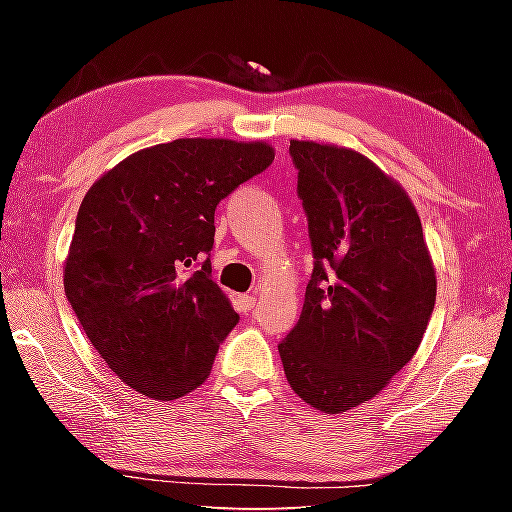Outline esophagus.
I'll return each mask as SVG.
<instances>
[{
	"label": "esophagus",
	"mask_w": 512,
	"mask_h": 512,
	"mask_svg": "<svg viewBox=\"0 0 512 512\" xmlns=\"http://www.w3.org/2000/svg\"><path fill=\"white\" fill-rule=\"evenodd\" d=\"M253 307H255V296H250V293L239 296V309L241 311H250Z\"/></svg>",
	"instance_id": "34e87169"
}]
</instances>
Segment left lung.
<instances>
[{
    "label": "left lung",
    "instance_id": "1",
    "mask_svg": "<svg viewBox=\"0 0 512 512\" xmlns=\"http://www.w3.org/2000/svg\"><path fill=\"white\" fill-rule=\"evenodd\" d=\"M314 271L280 350L293 391L341 413L384 391L413 359L436 305L411 198L366 155L291 140Z\"/></svg>",
    "mask_w": 512,
    "mask_h": 512
}]
</instances>
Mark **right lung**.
Segmentation results:
<instances>
[{"label":"right lung","mask_w":512,"mask_h":512,"mask_svg":"<svg viewBox=\"0 0 512 512\" xmlns=\"http://www.w3.org/2000/svg\"><path fill=\"white\" fill-rule=\"evenodd\" d=\"M275 158L264 142L173 140L121 160L76 214L65 296L94 350L137 393L207 379L239 314L212 280L214 210Z\"/></svg>","instance_id":"right-lung-1"}]
</instances>
